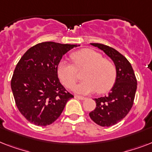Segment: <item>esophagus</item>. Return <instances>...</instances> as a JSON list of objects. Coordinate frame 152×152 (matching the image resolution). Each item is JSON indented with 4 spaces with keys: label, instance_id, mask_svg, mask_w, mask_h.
Returning a JSON list of instances; mask_svg holds the SVG:
<instances>
[{
    "label": "esophagus",
    "instance_id": "esophagus-1",
    "mask_svg": "<svg viewBox=\"0 0 152 152\" xmlns=\"http://www.w3.org/2000/svg\"><path fill=\"white\" fill-rule=\"evenodd\" d=\"M75 98H76V99H80V100H85L86 99L85 97L80 96V95H76V96H75Z\"/></svg>",
    "mask_w": 152,
    "mask_h": 152
}]
</instances>
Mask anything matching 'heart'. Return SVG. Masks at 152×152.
<instances>
[{
    "mask_svg": "<svg viewBox=\"0 0 152 152\" xmlns=\"http://www.w3.org/2000/svg\"><path fill=\"white\" fill-rule=\"evenodd\" d=\"M71 59L74 66L62 60L57 67V76L66 88H73L78 80L76 70L84 69V80L75 87V92L87 95L97 90L102 94L112 88L117 78L116 67L110 60L102 58L100 53L91 49H82L72 53Z\"/></svg>",
    "mask_w": 152,
    "mask_h": 152,
    "instance_id": "obj_1",
    "label": "heart"
}]
</instances>
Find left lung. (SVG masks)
<instances>
[{
  "label": "left lung",
  "mask_w": 152,
  "mask_h": 152,
  "mask_svg": "<svg viewBox=\"0 0 152 152\" xmlns=\"http://www.w3.org/2000/svg\"><path fill=\"white\" fill-rule=\"evenodd\" d=\"M103 51L114 63L117 78L108 95L95 99L96 107L89 113L91 120L102 127L121 121L132 108L137 88L134 71L129 61L115 49L100 43H91Z\"/></svg>",
  "instance_id": "1"
}]
</instances>
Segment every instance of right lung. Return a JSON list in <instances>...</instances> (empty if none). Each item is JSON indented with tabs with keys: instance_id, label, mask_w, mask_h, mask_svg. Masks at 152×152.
Masks as SVG:
<instances>
[{
	"instance_id": "right-lung-1",
	"label": "right lung",
	"mask_w": 152,
	"mask_h": 152,
	"mask_svg": "<svg viewBox=\"0 0 152 152\" xmlns=\"http://www.w3.org/2000/svg\"><path fill=\"white\" fill-rule=\"evenodd\" d=\"M76 46L53 42L39 43L31 47L16 64L11 88L18 110L31 123L50 125L73 98L60 83L57 67L63 55Z\"/></svg>"
}]
</instances>
